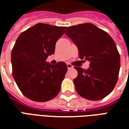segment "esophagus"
<instances>
[{
    "label": "esophagus",
    "instance_id": "1",
    "mask_svg": "<svg viewBox=\"0 0 129 129\" xmlns=\"http://www.w3.org/2000/svg\"><path fill=\"white\" fill-rule=\"evenodd\" d=\"M67 68H68V69H72V68H73V66L71 64L68 63L67 64Z\"/></svg>",
    "mask_w": 129,
    "mask_h": 129
}]
</instances>
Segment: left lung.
<instances>
[{"mask_svg": "<svg viewBox=\"0 0 129 129\" xmlns=\"http://www.w3.org/2000/svg\"><path fill=\"white\" fill-rule=\"evenodd\" d=\"M64 33L78 47L79 58L90 62L86 70L75 67L77 93L90 101L103 99L115 88L120 70V54L113 39L91 23L67 27Z\"/></svg>", "mask_w": 129, "mask_h": 129, "instance_id": "1", "label": "left lung"}]
</instances>
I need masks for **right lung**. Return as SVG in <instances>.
I'll use <instances>...</instances> for the list:
<instances>
[{
  "instance_id": "add662e5",
  "label": "right lung",
  "mask_w": 129,
  "mask_h": 129,
  "mask_svg": "<svg viewBox=\"0 0 129 129\" xmlns=\"http://www.w3.org/2000/svg\"><path fill=\"white\" fill-rule=\"evenodd\" d=\"M64 26L38 23L22 32L12 50V76L24 95L37 102H46L57 96L67 66L46 62L54 53L55 45L64 33Z\"/></svg>"
}]
</instances>
